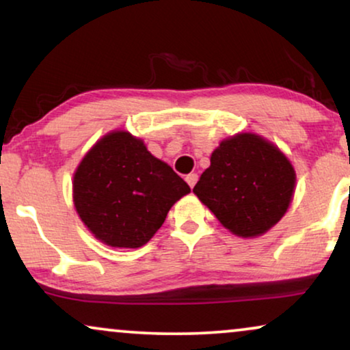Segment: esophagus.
<instances>
[{
    "label": "esophagus",
    "mask_w": 350,
    "mask_h": 350,
    "mask_svg": "<svg viewBox=\"0 0 350 350\" xmlns=\"http://www.w3.org/2000/svg\"><path fill=\"white\" fill-rule=\"evenodd\" d=\"M198 178H199L198 174H189L188 176H186V183H188L191 188H194V185L198 183Z\"/></svg>",
    "instance_id": "esophagus-1"
}]
</instances>
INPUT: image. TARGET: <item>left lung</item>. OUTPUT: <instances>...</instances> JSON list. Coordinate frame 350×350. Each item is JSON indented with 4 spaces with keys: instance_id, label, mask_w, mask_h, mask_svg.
Masks as SVG:
<instances>
[{
    "instance_id": "obj_1",
    "label": "left lung",
    "mask_w": 350,
    "mask_h": 350,
    "mask_svg": "<svg viewBox=\"0 0 350 350\" xmlns=\"http://www.w3.org/2000/svg\"><path fill=\"white\" fill-rule=\"evenodd\" d=\"M296 174L284 152L261 135L224 138L193 193L224 228L258 237L280 221L295 193Z\"/></svg>"
}]
</instances>
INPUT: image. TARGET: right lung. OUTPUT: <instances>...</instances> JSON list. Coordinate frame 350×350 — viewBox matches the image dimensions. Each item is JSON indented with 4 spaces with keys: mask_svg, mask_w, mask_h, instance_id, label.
Returning a JSON list of instances; mask_svg holds the SVG:
<instances>
[{
    "mask_svg": "<svg viewBox=\"0 0 350 350\" xmlns=\"http://www.w3.org/2000/svg\"><path fill=\"white\" fill-rule=\"evenodd\" d=\"M188 193V183L126 131L100 138L73 175V202L81 221L114 248L150 242L172 205Z\"/></svg>",
    "mask_w": 350,
    "mask_h": 350,
    "instance_id": "obj_1",
    "label": "right lung"
}]
</instances>
